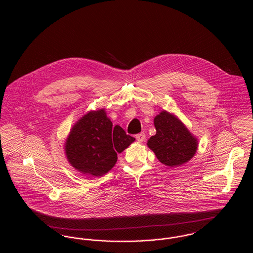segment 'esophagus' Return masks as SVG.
I'll list each match as a JSON object with an SVG mask.
<instances>
[{
  "mask_svg": "<svg viewBox=\"0 0 253 253\" xmlns=\"http://www.w3.org/2000/svg\"><path fill=\"white\" fill-rule=\"evenodd\" d=\"M135 138H136V140L138 141V142H143L145 139H146V135H145V133H138V134H136L135 135Z\"/></svg>",
  "mask_w": 253,
  "mask_h": 253,
  "instance_id": "esophagus-1",
  "label": "esophagus"
}]
</instances>
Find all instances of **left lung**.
<instances>
[{"mask_svg":"<svg viewBox=\"0 0 253 253\" xmlns=\"http://www.w3.org/2000/svg\"><path fill=\"white\" fill-rule=\"evenodd\" d=\"M156 134L148 140V147L158 160L168 167H180L197 152L198 139L174 115L162 111L154 119Z\"/></svg>","mask_w":253,"mask_h":253,"instance_id":"left-lung-1","label":"left lung"}]
</instances>
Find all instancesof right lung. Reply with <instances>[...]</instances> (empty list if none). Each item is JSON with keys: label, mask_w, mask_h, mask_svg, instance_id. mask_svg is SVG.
<instances>
[{"label": "right lung", "mask_w": 253, "mask_h": 253, "mask_svg": "<svg viewBox=\"0 0 253 253\" xmlns=\"http://www.w3.org/2000/svg\"><path fill=\"white\" fill-rule=\"evenodd\" d=\"M135 140L110 121L104 109L90 111L74 126L65 142V154L74 169L83 174L102 176L122 153Z\"/></svg>", "instance_id": "add662e5"}]
</instances>
